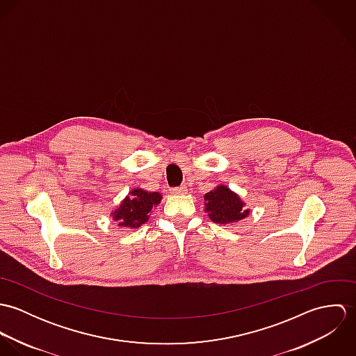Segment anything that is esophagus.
Masks as SVG:
<instances>
[{"label":"esophagus","instance_id":"obj_1","mask_svg":"<svg viewBox=\"0 0 356 356\" xmlns=\"http://www.w3.org/2000/svg\"><path fill=\"white\" fill-rule=\"evenodd\" d=\"M172 192L177 193V195H185L188 192L186 186L185 185H181V186H177V188H172Z\"/></svg>","mask_w":356,"mask_h":356}]
</instances>
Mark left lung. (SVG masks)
I'll list each match as a JSON object with an SVG mask.
<instances>
[{
	"mask_svg": "<svg viewBox=\"0 0 356 356\" xmlns=\"http://www.w3.org/2000/svg\"><path fill=\"white\" fill-rule=\"evenodd\" d=\"M209 218L216 223L237 222L248 215V209H243V202L227 186H218L204 196Z\"/></svg>",
	"mask_w": 356,
	"mask_h": 356,
	"instance_id": "obj_1",
	"label": "left lung"
}]
</instances>
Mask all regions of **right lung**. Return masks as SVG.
I'll return each mask as SVG.
<instances>
[{
	"mask_svg": "<svg viewBox=\"0 0 356 356\" xmlns=\"http://www.w3.org/2000/svg\"><path fill=\"white\" fill-rule=\"evenodd\" d=\"M161 196L157 192H144L134 189L131 196L126 197L116 209L113 218L123 227H138L148 220V213L154 205L160 203Z\"/></svg>",
	"mask_w": 356,
	"mask_h": 356,
	"instance_id": "1",
	"label": "right lung"
}]
</instances>
